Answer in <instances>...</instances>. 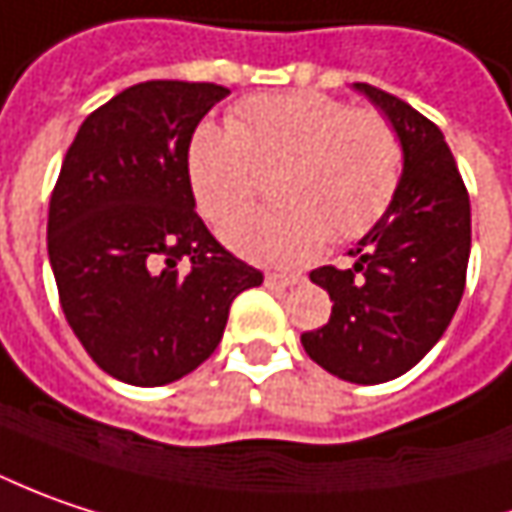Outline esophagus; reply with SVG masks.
Returning <instances> with one entry per match:
<instances>
[{
	"label": "esophagus",
	"instance_id": "esophagus-1",
	"mask_svg": "<svg viewBox=\"0 0 512 512\" xmlns=\"http://www.w3.org/2000/svg\"><path fill=\"white\" fill-rule=\"evenodd\" d=\"M296 282H302V276H296V273H268L265 276L268 288H291Z\"/></svg>",
	"mask_w": 512,
	"mask_h": 512
}]
</instances>
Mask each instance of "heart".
<instances>
[{
  "instance_id": "heart-1",
  "label": "heart",
  "mask_w": 512,
  "mask_h": 512,
  "mask_svg": "<svg viewBox=\"0 0 512 512\" xmlns=\"http://www.w3.org/2000/svg\"><path fill=\"white\" fill-rule=\"evenodd\" d=\"M400 141L389 120L354 112L320 91L273 94L242 103L230 129L201 123L187 169L210 221H227L276 175L279 207L250 210L224 227V242L262 265H302L328 236H366L389 210L400 178Z\"/></svg>"
}]
</instances>
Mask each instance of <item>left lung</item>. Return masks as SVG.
Returning a JSON list of instances; mask_svg holds the SVG:
<instances>
[{
	"label": "left lung",
	"instance_id": "obj_1",
	"mask_svg": "<svg viewBox=\"0 0 512 512\" xmlns=\"http://www.w3.org/2000/svg\"><path fill=\"white\" fill-rule=\"evenodd\" d=\"M392 123L403 172L383 218L348 250L351 268H317L328 322L302 334L334 377L374 386L418 366L447 331L470 262V195L441 129L395 94L354 83Z\"/></svg>",
	"mask_w": 512,
	"mask_h": 512
}]
</instances>
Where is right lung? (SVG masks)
Instances as JSON below:
<instances>
[{"label":"right lung","instance_id":"add662e5","mask_svg":"<svg viewBox=\"0 0 512 512\" xmlns=\"http://www.w3.org/2000/svg\"><path fill=\"white\" fill-rule=\"evenodd\" d=\"M227 94L181 80L120 91L83 120L51 192L48 259L65 320L91 360L129 386L198 369L233 299L262 285L195 213L192 132Z\"/></svg>","mask_w":512,"mask_h":512}]
</instances>
